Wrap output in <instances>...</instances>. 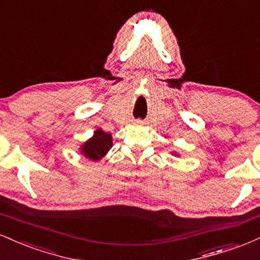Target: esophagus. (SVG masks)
<instances>
[{"instance_id": "esophagus-1", "label": "esophagus", "mask_w": 260, "mask_h": 260, "mask_svg": "<svg viewBox=\"0 0 260 260\" xmlns=\"http://www.w3.org/2000/svg\"><path fill=\"white\" fill-rule=\"evenodd\" d=\"M136 124H138V126H143V124H144V121H143V120H137L136 121Z\"/></svg>"}]
</instances>
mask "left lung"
<instances>
[{
	"mask_svg": "<svg viewBox=\"0 0 260 260\" xmlns=\"http://www.w3.org/2000/svg\"><path fill=\"white\" fill-rule=\"evenodd\" d=\"M174 155H176V153H174Z\"/></svg>",
	"mask_w": 260,
	"mask_h": 260,
	"instance_id": "obj_1",
	"label": "left lung"
}]
</instances>
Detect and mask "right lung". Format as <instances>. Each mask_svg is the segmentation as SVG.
<instances>
[{
	"mask_svg": "<svg viewBox=\"0 0 260 260\" xmlns=\"http://www.w3.org/2000/svg\"><path fill=\"white\" fill-rule=\"evenodd\" d=\"M112 148V136L110 133L104 132L101 128L94 132V136L88 139L80 147V151L86 159L91 161H99L107 154V151Z\"/></svg>",
	"mask_w": 260,
	"mask_h": 260,
	"instance_id": "right-lung-1",
	"label": "right lung"
}]
</instances>
